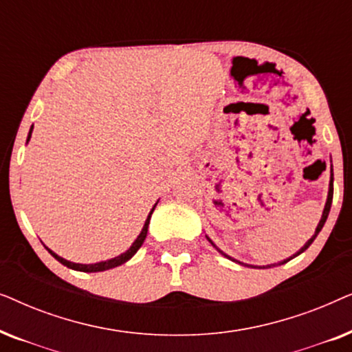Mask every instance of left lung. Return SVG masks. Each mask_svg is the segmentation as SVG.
Wrapping results in <instances>:
<instances>
[{"label":"left lung","mask_w":352,"mask_h":352,"mask_svg":"<svg viewBox=\"0 0 352 352\" xmlns=\"http://www.w3.org/2000/svg\"><path fill=\"white\" fill-rule=\"evenodd\" d=\"M331 200H333V173H331V177H330V186H329V195H327V204H325V208H324V213H322V218H320V221H319V224H317V228H316V232H314V235H312V237L307 240V242L305 243V247H302L300 252H296L295 254H293L292 258H295V256H298V254H301L302 252H305V250H307L311 247V243L314 242L316 240V237L317 235H319V232L322 230V228H324V224H325V221H327V218H329V213H330V206H331ZM208 239V237H206ZM208 242L213 245V247L218 250V252L221 253V254H224L226 258H229L230 261H235V263H239V264H242V266H247V267H272V266H280V264H285L287 261H290L292 258H288V259H283V261H280V263H277V264H267V266H252V264H245V263H240V261H237V259H234V258H230L229 254H226L224 252H221V250L216 247V245L211 242V240L208 239Z\"/></svg>","instance_id":"1"}]
</instances>
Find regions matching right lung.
I'll use <instances>...</instances> for the list:
<instances>
[{"label": "right lung", "mask_w": 352, "mask_h": 352, "mask_svg": "<svg viewBox=\"0 0 352 352\" xmlns=\"http://www.w3.org/2000/svg\"><path fill=\"white\" fill-rule=\"evenodd\" d=\"M32 129H33V126L30 128V133H28L27 142L30 141V138H32ZM155 206H157V204L153 205V208L151 210V213H148V216H147L146 223H144V228H142V230H141V234L138 235V239L134 240L131 247H129L124 253L118 254V256H115V258H112V259H107V261H100V263H96V264H80V263H72V261H67V259H64V258H60L59 254H56L54 252H52V250H50L47 247H46V250H47V252H50V253L52 254V256H54V258L57 259V261H59L60 264H64V266H67V267L75 269V271H81V272H100V271H107V269H112V267L122 266L123 263H126L128 259H131V258L134 256V254H136L138 250L142 247L144 240H146V237H147L148 223H151V216H152V213H153V210H155Z\"/></svg>", "instance_id": "obj_1"}]
</instances>
